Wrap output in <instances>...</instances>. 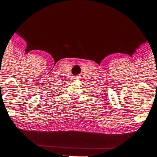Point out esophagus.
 <instances>
[{"label": "esophagus", "mask_w": 157, "mask_h": 157, "mask_svg": "<svg viewBox=\"0 0 157 157\" xmlns=\"http://www.w3.org/2000/svg\"><path fill=\"white\" fill-rule=\"evenodd\" d=\"M75 79H78V78H75Z\"/></svg>", "instance_id": "obj_1"}]
</instances>
